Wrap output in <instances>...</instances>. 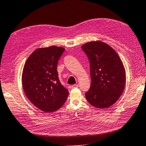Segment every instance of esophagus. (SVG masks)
<instances>
[{"label": "esophagus", "mask_w": 146, "mask_h": 146, "mask_svg": "<svg viewBox=\"0 0 146 146\" xmlns=\"http://www.w3.org/2000/svg\"><path fill=\"white\" fill-rule=\"evenodd\" d=\"M78 86V84H74V85H72L71 86V88H77Z\"/></svg>", "instance_id": "obj_1"}]
</instances>
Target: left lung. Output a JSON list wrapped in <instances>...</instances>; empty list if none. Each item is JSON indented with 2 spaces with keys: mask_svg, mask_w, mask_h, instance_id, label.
Returning a JSON list of instances; mask_svg holds the SVG:
<instances>
[{
  "mask_svg": "<svg viewBox=\"0 0 146 146\" xmlns=\"http://www.w3.org/2000/svg\"><path fill=\"white\" fill-rule=\"evenodd\" d=\"M90 63L91 84L85 93L91 105L107 108L119 99L124 90L125 72L122 61L113 48L100 41L82 46Z\"/></svg>",
  "mask_w": 146,
  "mask_h": 146,
  "instance_id": "obj_1",
  "label": "left lung"
}]
</instances>
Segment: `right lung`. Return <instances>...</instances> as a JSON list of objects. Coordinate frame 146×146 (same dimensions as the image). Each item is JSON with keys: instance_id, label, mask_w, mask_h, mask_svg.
I'll return each mask as SVG.
<instances>
[{"instance_id": "obj_1", "label": "right lung", "mask_w": 146, "mask_h": 146, "mask_svg": "<svg viewBox=\"0 0 146 146\" xmlns=\"http://www.w3.org/2000/svg\"><path fill=\"white\" fill-rule=\"evenodd\" d=\"M63 47L38 48L30 55L23 69L22 82L26 96L45 112L60 108L68 98V90L60 82L57 64Z\"/></svg>"}]
</instances>
